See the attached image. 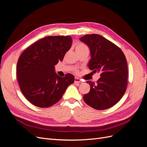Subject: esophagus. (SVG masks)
<instances>
[{"mask_svg": "<svg viewBox=\"0 0 147 147\" xmlns=\"http://www.w3.org/2000/svg\"><path fill=\"white\" fill-rule=\"evenodd\" d=\"M74 82H75V83H80L82 82V81H81V80L80 79V78L75 77V81H74Z\"/></svg>", "mask_w": 147, "mask_h": 147, "instance_id": "34e87169", "label": "esophagus"}]
</instances>
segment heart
Segmentation results:
<instances>
[{
  "instance_id": "b5f03b06",
  "label": "heart",
  "mask_w": 147,
  "mask_h": 147,
  "mask_svg": "<svg viewBox=\"0 0 147 147\" xmlns=\"http://www.w3.org/2000/svg\"><path fill=\"white\" fill-rule=\"evenodd\" d=\"M75 50H76L77 52H79V51H83L84 50H88V47L83 43H78V45L76 46Z\"/></svg>"
}]
</instances>
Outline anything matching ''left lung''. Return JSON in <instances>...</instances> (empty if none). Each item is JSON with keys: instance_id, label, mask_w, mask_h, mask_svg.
<instances>
[{"instance_id": "obj_1", "label": "left lung", "mask_w": 147, "mask_h": 147, "mask_svg": "<svg viewBox=\"0 0 147 147\" xmlns=\"http://www.w3.org/2000/svg\"><path fill=\"white\" fill-rule=\"evenodd\" d=\"M80 40L90 48L89 69L100 73L96 83L88 81L90 91L83 96L85 103L96 110L112 107L122 98L128 77L125 55L118 47L100 35L88 34Z\"/></svg>"}]
</instances>
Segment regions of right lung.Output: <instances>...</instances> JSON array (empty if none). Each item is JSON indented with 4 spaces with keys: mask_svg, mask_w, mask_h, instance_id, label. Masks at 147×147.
I'll list each match as a JSON object with an SVG mask.
<instances>
[{
    "mask_svg": "<svg viewBox=\"0 0 147 147\" xmlns=\"http://www.w3.org/2000/svg\"><path fill=\"white\" fill-rule=\"evenodd\" d=\"M72 43L70 36H48L35 42L21 55L17 63V78L22 92L31 104L40 108L51 107L74 82L73 75L67 74L62 77L55 70Z\"/></svg>",
    "mask_w": 147,
    "mask_h": 147,
    "instance_id": "right-lung-1",
    "label": "right lung"
}]
</instances>
